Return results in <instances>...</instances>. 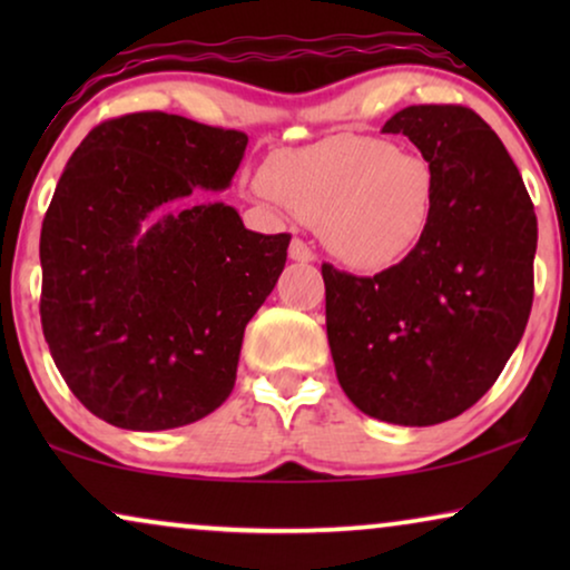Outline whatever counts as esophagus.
Here are the masks:
<instances>
[{"label":"esophagus","mask_w":570,"mask_h":570,"mask_svg":"<svg viewBox=\"0 0 570 570\" xmlns=\"http://www.w3.org/2000/svg\"><path fill=\"white\" fill-rule=\"evenodd\" d=\"M287 254H291L293 262H301V264L316 259V254L311 252V246L306 244V240H301V238H293L291 240V248H287Z\"/></svg>","instance_id":"obj_1"}]
</instances>
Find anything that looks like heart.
<instances>
[{"label": "heart", "instance_id": "1", "mask_svg": "<svg viewBox=\"0 0 570 570\" xmlns=\"http://www.w3.org/2000/svg\"><path fill=\"white\" fill-rule=\"evenodd\" d=\"M262 178L264 197L314 223L324 246L355 269L407 259L433 223V168L384 139L337 137L279 150Z\"/></svg>", "mask_w": 570, "mask_h": 570}]
</instances>
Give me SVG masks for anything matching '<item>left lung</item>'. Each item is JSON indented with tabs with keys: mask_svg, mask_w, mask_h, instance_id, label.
<instances>
[{
	"mask_svg": "<svg viewBox=\"0 0 570 570\" xmlns=\"http://www.w3.org/2000/svg\"><path fill=\"white\" fill-rule=\"evenodd\" d=\"M435 174L415 252L373 277L322 264L326 337L350 402L396 425L470 410L517 350L534 298L537 217L519 168L464 106H407L384 124Z\"/></svg>",
	"mask_w": 570,
	"mask_h": 570,
	"instance_id": "8db88e82",
	"label": "left lung"
}]
</instances>
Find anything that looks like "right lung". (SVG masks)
Wrapping results in <instances>:
<instances>
[{"label": "right lung", "mask_w": 570, "mask_h": 570, "mask_svg": "<svg viewBox=\"0 0 570 570\" xmlns=\"http://www.w3.org/2000/svg\"><path fill=\"white\" fill-rule=\"evenodd\" d=\"M246 145L139 111L98 124L69 158L41 228V324L61 379L106 423L168 431L233 392L291 236L244 228L223 202L160 213L197 186L228 189Z\"/></svg>", "instance_id": "obj_1"}]
</instances>
